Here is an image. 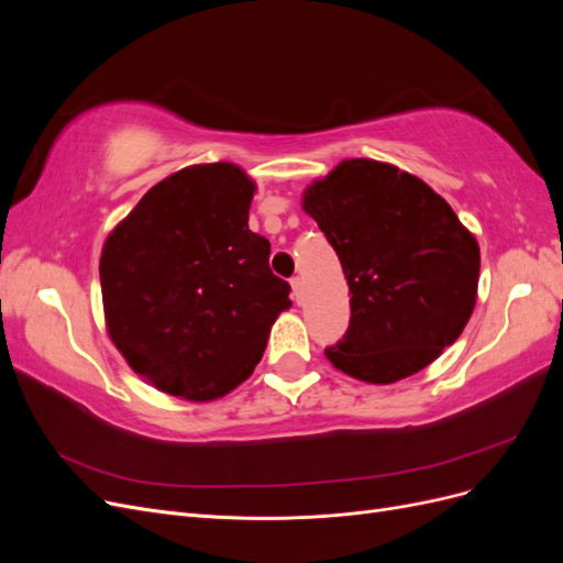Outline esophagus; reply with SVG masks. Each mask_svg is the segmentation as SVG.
<instances>
[{"mask_svg":"<svg viewBox=\"0 0 563 563\" xmlns=\"http://www.w3.org/2000/svg\"><path fill=\"white\" fill-rule=\"evenodd\" d=\"M291 288H294V298L300 300V298H302V279H300V277H294V279H291Z\"/></svg>","mask_w":563,"mask_h":563,"instance_id":"obj_1","label":"esophagus"}]
</instances>
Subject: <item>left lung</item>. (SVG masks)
Masks as SVG:
<instances>
[{"mask_svg": "<svg viewBox=\"0 0 563 563\" xmlns=\"http://www.w3.org/2000/svg\"><path fill=\"white\" fill-rule=\"evenodd\" d=\"M350 286V327L323 350L347 376L389 385L432 364L476 302L479 244L430 185L373 159L340 162L302 195Z\"/></svg>", "mask_w": 563, "mask_h": 563, "instance_id": "left-lung-1", "label": "left lung"}]
</instances>
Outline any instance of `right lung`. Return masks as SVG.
<instances>
[{
    "instance_id": "1",
    "label": "right lung",
    "mask_w": 563,
    "mask_h": 563,
    "mask_svg": "<svg viewBox=\"0 0 563 563\" xmlns=\"http://www.w3.org/2000/svg\"><path fill=\"white\" fill-rule=\"evenodd\" d=\"M253 190L234 164L187 166L147 190L103 246L108 333L166 395L225 397L291 308V286L269 269V242L249 230Z\"/></svg>"
}]
</instances>
